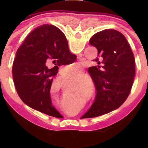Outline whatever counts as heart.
<instances>
[{"label": "heart", "instance_id": "heart-1", "mask_svg": "<svg viewBox=\"0 0 148 148\" xmlns=\"http://www.w3.org/2000/svg\"><path fill=\"white\" fill-rule=\"evenodd\" d=\"M71 69H74L76 68H75V66H74V65H73V66H72ZM76 84L81 86L82 88H85V87H89L88 82H87L86 80H85L84 79H79L76 80Z\"/></svg>", "mask_w": 148, "mask_h": 148}]
</instances>
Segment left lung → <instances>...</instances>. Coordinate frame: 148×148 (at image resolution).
Returning a JSON list of instances; mask_svg holds the SVG:
<instances>
[{"label":"left lung","instance_id":"1","mask_svg":"<svg viewBox=\"0 0 148 148\" xmlns=\"http://www.w3.org/2000/svg\"><path fill=\"white\" fill-rule=\"evenodd\" d=\"M60 36L66 38L59 29ZM89 44L98 49L102 66L89 67L97 90L95 101L82 117L91 118L106 114L118 108L126 101L134 83V57L126 38L114 29L97 32L90 39Z\"/></svg>","mask_w":148,"mask_h":148}]
</instances>
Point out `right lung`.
Segmentation results:
<instances>
[{
	"mask_svg": "<svg viewBox=\"0 0 148 148\" xmlns=\"http://www.w3.org/2000/svg\"><path fill=\"white\" fill-rule=\"evenodd\" d=\"M59 29L44 24L28 34L17 50L12 76L20 99L32 109L56 117L61 115L52 106L50 88L61 64H70L76 59L71 53L68 42L60 36ZM53 63L49 69L47 65Z\"/></svg>",
	"mask_w": 148,
	"mask_h": 148,
	"instance_id": "add662e5",
	"label": "right lung"
}]
</instances>
